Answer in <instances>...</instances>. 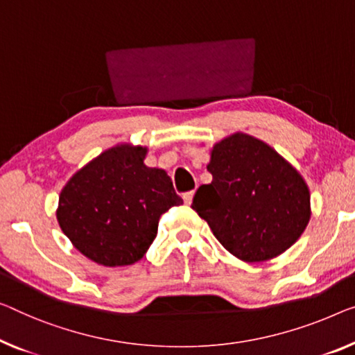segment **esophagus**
<instances>
[{
	"mask_svg": "<svg viewBox=\"0 0 355 355\" xmlns=\"http://www.w3.org/2000/svg\"><path fill=\"white\" fill-rule=\"evenodd\" d=\"M193 198H194V191H188V193L183 194V200L187 204H191L193 202Z\"/></svg>",
	"mask_w": 355,
	"mask_h": 355,
	"instance_id": "1",
	"label": "esophagus"
}]
</instances>
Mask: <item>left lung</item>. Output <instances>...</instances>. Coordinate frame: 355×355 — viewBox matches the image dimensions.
<instances>
[{
    "instance_id": "8db88e82",
    "label": "left lung",
    "mask_w": 355,
    "mask_h": 355,
    "mask_svg": "<svg viewBox=\"0 0 355 355\" xmlns=\"http://www.w3.org/2000/svg\"><path fill=\"white\" fill-rule=\"evenodd\" d=\"M211 183L193 209L231 255L268 261L288 250L311 220V193L296 168L263 140L236 132L210 150Z\"/></svg>"
}]
</instances>
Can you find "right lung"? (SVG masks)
Wrapping results in <instances>:
<instances>
[{"instance_id":"right-lung-1","label":"right lung","mask_w":355,"mask_h":355,"mask_svg":"<svg viewBox=\"0 0 355 355\" xmlns=\"http://www.w3.org/2000/svg\"><path fill=\"white\" fill-rule=\"evenodd\" d=\"M146 155V146H111L62 189L60 230L94 263L116 268L141 260L156 239L161 215L183 204L167 172L145 166Z\"/></svg>"}]
</instances>
